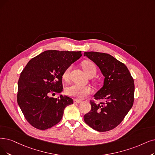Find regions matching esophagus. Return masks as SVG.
I'll use <instances>...</instances> for the list:
<instances>
[{"mask_svg": "<svg viewBox=\"0 0 155 155\" xmlns=\"http://www.w3.org/2000/svg\"><path fill=\"white\" fill-rule=\"evenodd\" d=\"M80 102H81V101L78 100V99H75V100H74V103L79 104V103H80Z\"/></svg>", "mask_w": 155, "mask_h": 155, "instance_id": "esophagus-1", "label": "esophagus"}]
</instances>
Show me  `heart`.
<instances>
[{"label":"heart","instance_id":"b5f03b06","mask_svg":"<svg viewBox=\"0 0 155 155\" xmlns=\"http://www.w3.org/2000/svg\"><path fill=\"white\" fill-rule=\"evenodd\" d=\"M83 69L86 74L90 76H94L97 72V67L94 62L89 60H85L82 63ZM71 66L67 67L62 74L64 81H67L69 78ZM66 94L73 98L82 99L89 95L91 93V89L89 86H83L77 84H73L66 88Z\"/></svg>","mask_w":155,"mask_h":155}]
</instances>
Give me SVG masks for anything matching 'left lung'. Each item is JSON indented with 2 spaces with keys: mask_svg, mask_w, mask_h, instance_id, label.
Listing matches in <instances>:
<instances>
[{
  "mask_svg": "<svg viewBox=\"0 0 155 155\" xmlns=\"http://www.w3.org/2000/svg\"><path fill=\"white\" fill-rule=\"evenodd\" d=\"M84 55L94 61L105 77L103 86L94 95L95 100L105 102L90 101L91 109L84 120L98 132L109 131L120 124L133 106L134 79L127 66L109 54L90 51Z\"/></svg>",
  "mask_w": 155,
  "mask_h": 155,
  "instance_id": "left-lung-1",
  "label": "left lung"
}]
</instances>
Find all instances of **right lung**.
<instances>
[{"instance_id":"add662e5","label":"right lung","mask_w":155,"mask_h":155,"mask_svg":"<svg viewBox=\"0 0 155 155\" xmlns=\"http://www.w3.org/2000/svg\"><path fill=\"white\" fill-rule=\"evenodd\" d=\"M82 56L81 51L48 50L31 59L20 74L17 102L30 124L39 130L50 128L62 118L73 100L66 95L50 96L63 90L62 74Z\"/></svg>"}]
</instances>
